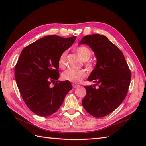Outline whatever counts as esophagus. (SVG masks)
I'll return each mask as SVG.
<instances>
[{
    "instance_id": "esophagus-1",
    "label": "esophagus",
    "mask_w": 146,
    "mask_h": 146,
    "mask_svg": "<svg viewBox=\"0 0 146 146\" xmlns=\"http://www.w3.org/2000/svg\"><path fill=\"white\" fill-rule=\"evenodd\" d=\"M72 86H73V88H77V87H78L79 86V85H77V84H72Z\"/></svg>"
}]
</instances>
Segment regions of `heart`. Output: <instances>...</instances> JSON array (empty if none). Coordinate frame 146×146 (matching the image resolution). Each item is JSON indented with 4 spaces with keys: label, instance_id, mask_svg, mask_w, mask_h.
<instances>
[{
    "label": "heart",
    "instance_id": "1",
    "mask_svg": "<svg viewBox=\"0 0 146 146\" xmlns=\"http://www.w3.org/2000/svg\"><path fill=\"white\" fill-rule=\"evenodd\" d=\"M76 53L79 58L83 61H88L91 58L92 54V51L90 48L85 46L78 47L76 49ZM66 55H67V53L66 52H64L61 54L58 58V64L59 67L61 69H64L65 68ZM85 66L87 69L89 70H91L93 68V65L89 61H86L85 63ZM86 72L83 69H68L61 74V78L65 81L78 83H80L84 78L86 77Z\"/></svg>",
    "mask_w": 146,
    "mask_h": 146
}]
</instances>
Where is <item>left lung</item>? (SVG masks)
I'll return each instance as SVG.
<instances>
[{
    "label": "left lung",
    "mask_w": 146,
    "mask_h": 146,
    "mask_svg": "<svg viewBox=\"0 0 146 146\" xmlns=\"http://www.w3.org/2000/svg\"><path fill=\"white\" fill-rule=\"evenodd\" d=\"M78 44H86L97 58L88 81L99 85L84 86L86 94L82 100L86 111L102 117L114 111L125 98L131 80V72L119 48L104 35L93 34L82 38Z\"/></svg>",
    "instance_id": "obj_1"
}]
</instances>
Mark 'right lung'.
<instances>
[{
    "label": "right lung",
    "mask_w": 146,
    "mask_h": 146,
    "mask_svg": "<svg viewBox=\"0 0 146 146\" xmlns=\"http://www.w3.org/2000/svg\"><path fill=\"white\" fill-rule=\"evenodd\" d=\"M76 38L49 35L22 50L15 66V79L24 102L37 115L46 117L55 113L72 90L70 82L58 81V61ZM55 81L51 87L50 85Z\"/></svg>",
    "instance_id": "add662e5"
}]
</instances>
